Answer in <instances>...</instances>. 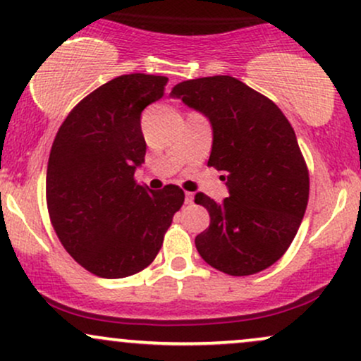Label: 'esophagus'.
Wrapping results in <instances>:
<instances>
[{
	"mask_svg": "<svg viewBox=\"0 0 361 361\" xmlns=\"http://www.w3.org/2000/svg\"><path fill=\"white\" fill-rule=\"evenodd\" d=\"M192 202H194V194L185 192V204H192Z\"/></svg>",
	"mask_w": 361,
	"mask_h": 361,
	"instance_id": "1",
	"label": "esophagus"
}]
</instances>
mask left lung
<instances>
[{"instance_id":"obj_1","label":"left lung","mask_w":361,"mask_h":361,"mask_svg":"<svg viewBox=\"0 0 361 361\" xmlns=\"http://www.w3.org/2000/svg\"><path fill=\"white\" fill-rule=\"evenodd\" d=\"M172 97L209 118L207 165L223 171L230 197L196 194L209 228L196 236L202 260L235 277L269 269L298 235L309 199V171L294 128L274 101L231 75L190 79Z\"/></svg>"}]
</instances>
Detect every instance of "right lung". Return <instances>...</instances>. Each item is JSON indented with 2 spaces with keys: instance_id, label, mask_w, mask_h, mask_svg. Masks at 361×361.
Listing matches in <instances>:
<instances>
[{
  "instance_id": "1",
  "label": "right lung",
  "mask_w": 361,
  "mask_h": 361,
  "mask_svg": "<svg viewBox=\"0 0 361 361\" xmlns=\"http://www.w3.org/2000/svg\"><path fill=\"white\" fill-rule=\"evenodd\" d=\"M164 75L126 74L74 106L59 128L47 167V209L62 247L87 272L123 279L160 252L184 190H150L135 180L145 162L140 114L164 96Z\"/></svg>"
}]
</instances>
